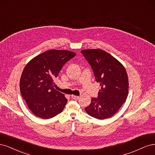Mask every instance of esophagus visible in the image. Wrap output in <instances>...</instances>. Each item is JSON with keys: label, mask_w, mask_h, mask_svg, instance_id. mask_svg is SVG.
<instances>
[{"label": "esophagus", "mask_w": 155, "mask_h": 155, "mask_svg": "<svg viewBox=\"0 0 155 155\" xmlns=\"http://www.w3.org/2000/svg\"><path fill=\"white\" fill-rule=\"evenodd\" d=\"M71 98L73 99V100H78L79 98V97L78 96H75V95H71Z\"/></svg>", "instance_id": "1"}]
</instances>
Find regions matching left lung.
I'll return each mask as SVG.
<instances>
[{"instance_id": "1", "label": "left lung", "mask_w": 155, "mask_h": 155, "mask_svg": "<svg viewBox=\"0 0 155 155\" xmlns=\"http://www.w3.org/2000/svg\"><path fill=\"white\" fill-rule=\"evenodd\" d=\"M91 65L101 89L98 98H92L86 113L103 120L112 117L126 102L128 94V77L123 65L110 54L100 49L81 51Z\"/></svg>"}]
</instances>
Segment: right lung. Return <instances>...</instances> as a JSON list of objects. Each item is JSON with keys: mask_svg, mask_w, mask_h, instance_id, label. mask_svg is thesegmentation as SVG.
Returning <instances> with one entry per match:
<instances>
[{"mask_svg": "<svg viewBox=\"0 0 155 155\" xmlns=\"http://www.w3.org/2000/svg\"><path fill=\"white\" fill-rule=\"evenodd\" d=\"M75 55L70 51L51 49L34 57L25 66L20 80V89L35 115L48 119L63 111L68 100L54 89V80L64 65Z\"/></svg>", "mask_w": 155, "mask_h": 155, "instance_id": "obj_1", "label": "right lung"}]
</instances>
